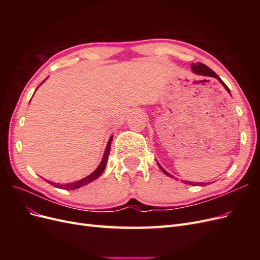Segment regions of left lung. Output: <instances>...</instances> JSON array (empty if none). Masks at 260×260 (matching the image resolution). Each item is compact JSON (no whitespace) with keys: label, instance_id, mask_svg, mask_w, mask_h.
I'll return each mask as SVG.
<instances>
[{"label":"left lung","instance_id":"1","mask_svg":"<svg viewBox=\"0 0 260 260\" xmlns=\"http://www.w3.org/2000/svg\"><path fill=\"white\" fill-rule=\"evenodd\" d=\"M191 68H192V70H193V73L194 74H196V75H201V76H206V77H212V78H216V79H218L219 80V82L221 83L223 86H224V89L230 93V90H229V88H228L226 86V84L220 79V78L217 76V74L216 73H214L212 72V70L209 68V67H207L206 65H204V64H202V62H196V64H192L191 65ZM158 164V162H157ZM158 166H159V168H160V170L164 172L165 175H167L168 177H171L172 178V176L170 175V174H168V172L165 170L160 165L158 164ZM184 182L186 183V184H191V185H198V184H203V183H194V182H188V181H184Z\"/></svg>","mask_w":260,"mask_h":260}]
</instances>
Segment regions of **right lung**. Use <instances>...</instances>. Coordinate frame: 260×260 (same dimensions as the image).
I'll return each instance as SVG.
<instances>
[{
    "mask_svg": "<svg viewBox=\"0 0 260 260\" xmlns=\"http://www.w3.org/2000/svg\"><path fill=\"white\" fill-rule=\"evenodd\" d=\"M44 82V81H43ZM42 82V83H43ZM41 83V84H42ZM112 140H113V137L109 138L108 140V143H107V146H106V149H105V153H104V156L103 158H102V161L101 164L99 165V167L94 170L92 174L88 177H85L81 180H78L76 181V182H72V183H66V184H59V183H54V182H51V181L46 180L50 184H52L53 186L55 187H58V188H62V190H76V188H79L83 185H86L89 184L90 182H92V181H94L95 179H98L102 174H103V171L106 167V164H107V160H108V155H109V151H111V143H112Z\"/></svg>",
    "mask_w": 260,
    "mask_h": 260,
    "instance_id": "right-lung-1",
    "label": "right lung"
}]
</instances>
